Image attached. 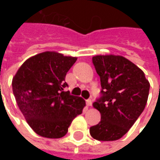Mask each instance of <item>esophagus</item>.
I'll return each instance as SVG.
<instances>
[{
    "mask_svg": "<svg viewBox=\"0 0 160 160\" xmlns=\"http://www.w3.org/2000/svg\"><path fill=\"white\" fill-rule=\"evenodd\" d=\"M86 105H87L88 107H91V106L92 105V100H87V101H86Z\"/></svg>",
    "mask_w": 160,
    "mask_h": 160,
    "instance_id": "34e87169",
    "label": "esophagus"
}]
</instances>
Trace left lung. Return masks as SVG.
<instances>
[{"label":"left lung","mask_w":160,"mask_h":160,"mask_svg":"<svg viewBox=\"0 0 160 160\" xmlns=\"http://www.w3.org/2000/svg\"><path fill=\"white\" fill-rule=\"evenodd\" d=\"M92 63L102 88L93 107L102 118L90 127V133L98 141H116L129 131L142 113L150 83L143 71L122 56L97 55L92 57Z\"/></svg>","instance_id":"8db88e82"}]
</instances>
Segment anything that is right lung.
Wrapping results in <instances>:
<instances>
[{
	"label": "right lung",
	"mask_w": 160,
	"mask_h": 160,
	"mask_svg": "<svg viewBox=\"0 0 160 160\" xmlns=\"http://www.w3.org/2000/svg\"><path fill=\"white\" fill-rule=\"evenodd\" d=\"M77 58L45 52L27 59L12 79L17 104L30 127L40 136L61 138L85 102L64 92L65 77Z\"/></svg>",
	"instance_id": "obj_1"
}]
</instances>
